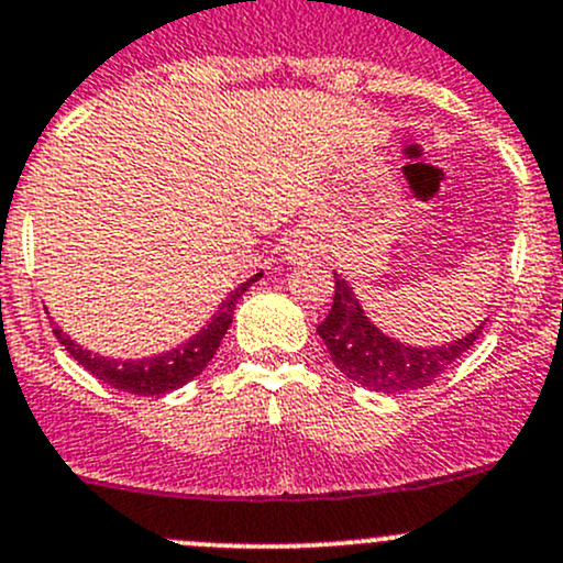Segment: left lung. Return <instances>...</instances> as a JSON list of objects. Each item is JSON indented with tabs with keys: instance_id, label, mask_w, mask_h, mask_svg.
<instances>
[{
	"instance_id": "left-lung-1",
	"label": "left lung",
	"mask_w": 563,
	"mask_h": 563,
	"mask_svg": "<svg viewBox=\"0 0 563 563\" xmlns=\"http://www.w3.org/2000/svg\"><path fill=\"white\" fill-rule=\"evenodd\" d=\"M485 321L475 331L455 336L451 345L416 347L383 334L361 310L351 283L334 275V301L318 334L331 361L347 380L377 394H407L434 383L442 372L477 342Z\"/></svg>"
}]
</instances>
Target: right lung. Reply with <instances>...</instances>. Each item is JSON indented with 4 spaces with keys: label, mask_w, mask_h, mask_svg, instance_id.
Wrapping results in <instances>:
<instances>
[{
    "label": "right lung",
    "mask_w": 563,
    "mask_h": 563,
    "mask_svg": "<svg viewBox=\"0 0 563 563\" xmlns=\"http://www.w3.org/2000/svg\"><path fill=\"white\" fill-rule=\"evenodd\" d=\"M262 275L264 272H258L251 280L236 286L234 291L221 301L218 312L210 318V323H207L199 334H194L191 340L173 347V351L158 353V356L151 358H104L86 351V347H80L73 336L64 334L58 327H53V334H56L58 342L67 347L69 356L78 361L80 366H86L93 377L108 383V386L118 390H129V394L137 396H162L167 394V390L186 386V383L194 380L197 375H202L205 366L210 364L212 356H216L223 334L232 327L236 301H240L242 294H245Z\"/></svg>",
    "instance_id": "add662e5"
}]
</instances>
